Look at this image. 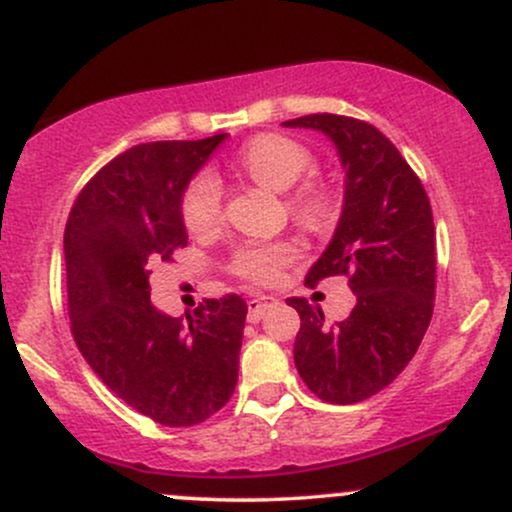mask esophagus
I'll list each match as a JSON object with an SVG mask.
<instances>
[{"mask_svg": "<svg viewBox=\"0 0 512 512\" xmlns=\"http://www.w3.org/2000/svg\"><path fill=\"white\" fill-rule=\"evenodd\" d=\"M272 303H274V298H269V296L250 298V301H248V320L250 322L260 320V317L264 315V310H267Z\"/></svg>", "mask_w": 512, "mask_h": 512, "instance_id": "34e87169", "label": "esophagus"}]
</instances>
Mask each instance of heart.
<instances>
[{"label": "heart", "instance_id": "b5f03b06", "mask_svg": "<svg viewBox=\"0 0 512 512\" xmlns=\"http://www.w3.org/2000/svg\"><path fill=\"white\" fill-rule=\"evenodd\" d=\"M236 166L257 185L274 192H289L308 173L310 154L284 134H260L238 151ZM289 207L303 226H320L327 219V197L315 185H305L289 199ZM182 221L195 236H209L221 223V187L202 173L187 185L182 197ZM298 250L291 243H250L238 250L233 269L255 284H274Z\"/></svg>", "mask_w": 512, "mask_h": 512}]
</instances>
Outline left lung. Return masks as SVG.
I'll return each mask as SVG.
<instances>
[{
	"label": "left lung",
	"instance_id": "obj_1",
	"mask_svg": "<svg viewBox=\"0 0 512 512\" xmlns=\"http://www.w3.org/2000/svg\"><path fill=\"white\" fill-rule=\"evenodd\" d=\"M281 125L325 134L344 173L342 216L305 286L344 274L356 296L351 315L332 325L320 305L286 301L301 315L293 361L317 397L356 404L407 368L428 330L436 293L431 204L395 144L368 122L317 113Z\"/></svg>",
	"mask_w": 512,
	"mask_h": 512
}]
</instances>
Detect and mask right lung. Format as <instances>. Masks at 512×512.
<instances>
[{
	"instance_id": "right-lung-1",
	"label": "right lung",
	"mask_w": 512,
	"mask_h": 512,
	"mask_svg": "<svg viewBox=\"0 0 512 512\" xmlns=\"http://www.w3.org/2000/svg\"><path fill=\"white\" fill-rule=\"evenodd\" d=\"M226 134L127 149L76 197L64 228L74 342L122 402L161 426H195L228 402L248 305L204 301L170 317L151 303L149 264L187 245L182 197Z\"/></svg>"
}]
</instances>
